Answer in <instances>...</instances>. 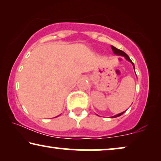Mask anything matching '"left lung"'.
Returning a JSON list of instances; mask_svg holds the SVG:
<instances>
[{
    "mask_svg": "<svg viewBox=\"0 0 161 161\" xmlns=\"http://www.w3.org/2000/svg\"><path fill=\"white\" fill-rule=\"evenodd\" d=\"M111 47H112V49L113 53H114L115 54V55H119V56H123V57H125V58L127 60H128L129 62H130L131 63H132V65H133V69H134V70H135V66H134V64H133V63L132 62V60H130V58L128 57V55H127L126 53H124L123 51L120 50V49H117L116 47H113V46H111ZM124 112H122V113H119V114H117V115H114V116H112V118H114V117H119V116H121V115L123 114Z\"/></svg>",
    "mask_w": 161,
    "mask_h": 161,
    "instance_id": "8db88e82",
    "label": "left lung"
}]
</instances>
